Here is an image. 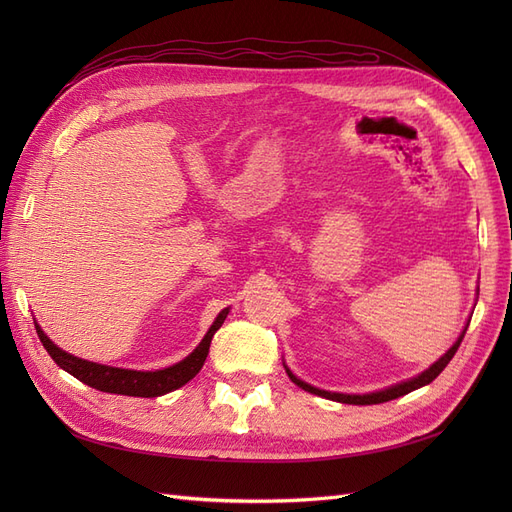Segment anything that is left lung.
Segmentation results:
<instances>
[{
    "mask_svg": "<svg viewBox=\"0 0 512 512\" xmlns=\"http://www.w3.org/2000/svg\"><path fill=\"white\" fill-rule=\"evenodd\" d=\"M466 331H468V327L463 329V333L459 335V339L457 342L453 344V348L448 350L440 361H436L433 363L427 371H423L421 376H416V378H412V380H408V382H401V384H395V386H391V389H384V391H378V393H369V395H344V393H329V391H320V389H314V386H309V384H305L303 380H299L297 376L292 374L290 369H286L288 371V376H290V380L297 384V386H301L303 391H307V393H314V395H320V397H327V399H333V401H342V404H352V406H369V404H384V401H391V399H397V397H401V395H408L410 391H414V389H421V386H425V384H429V382H433L436 380L440 374H442V369L451 363V359L455 356V352H457V348L461 346V342H463V335H466Z\"/></svg>",
    "mask_w": 512,
    "mask_h": 512,
    "instance_id": "obj_1",
    "label": "left lung"
}]
</instances>
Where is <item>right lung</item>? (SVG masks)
Here are the masks:
<instances>
[{
  "label": "right lung",
  "instance_id": "add662e5",
  "mask_svg": "<svg viewBox=\"0 0 512 512\" xmlns=\"http://www.w3.org/2000/svg\"><path fill=\"white\" fill-rule=\"evenodd\" d=\"M226 316H228V309H222V314L215 318V322L211 324V329L207 331L203 342L198 344V348L190 356H185L181 363L160 371H132V369H119V367H108V365L76 359V356L59 350L51 339L44 335V331L38 327V324H36V333L40 337L44 350L51 354V359L61 369H66L68 374H72L76 380L91 386V389H98L102 393L130 395V397H160L179 389V386L190 382L198 374L200 367L205 365L211 339L215 331L224 324Z\"/></svg>",
  "mask_w": 512,
  "mask_h": 512
}]
</instances>
